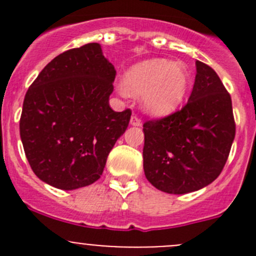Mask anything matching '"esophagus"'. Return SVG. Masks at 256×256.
I'll return each mask as SVG.
<instances>
[{
	"mask_svg": "<svg viewBox=\"0 0 256 256\" xmlns=\"http://www.w3.org/2000/svg\"><path fill=\"white\" fill-rule=\"evenodd\" d=\"M130 124L131 126H141V120L138 118V116L132 115L130 118Z\"/></svg>",
	"mask_w": 256,
	"mask_h": 256,
	"instance_id": "34e87169",
	"label": "esophagus"
}]
</instances>
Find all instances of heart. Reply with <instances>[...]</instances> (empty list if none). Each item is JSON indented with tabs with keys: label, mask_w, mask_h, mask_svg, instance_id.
<instances>
[{
	"label": "heart",
	"mask_w": 256,
	"mask_h": 256,
	"mask_svg": "<svg viewBox=\"0 0 256 256\" xmlns=\"http://www.w3.org/2000/svg\"><path fill=\"white\" fill-rule=\"evenodd\" d=\"M187 66L180 62L154 58L131 66L124 76L122 92L141 95V106L152 116H167L182 104L190 90Z\"/></svg>",
	"instance_id": "1"
}]
</instances>
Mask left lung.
I'll return each mask as SVG.
<instances>
[{
    "mask_svg": "<svg viewBox=\"0 0 256 256\" xmlns=\"http://www.w3.org/2000/svg\"><path fill=\"white\" fill-rule=\"evenodd\" d=\"M188 102L167 118L144 124V171L148 182L170 194L210 184L220 174L236 138L229 92L218 74L196 62Z\"/></svg>",
    "mask_w": 256,
    "mask_h": 256,
    "instance_id": "1",
    "label": "left lung"
}]
</instances>
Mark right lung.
Returning a JSON list of instances; mask_svg holds the SVG:
<instances>
[{
	"label": "right lung",
	"instance_id": "1",
	"mask_svg": "<svg viewBox=\"0 0 256 256\" xmlns=\"http://www.w3.org/2000/svg\"><path fill=\"white\" fill-rule=\"evenodd\" d=\"M116 70L99 43L59 54L26 92L20 134L36 176L64 190L102 174L108 156L126 131L130 110L110 108Z\"/></svg>",
	"mask_w": 256,
	"mask_h": 256
}]
</instances>
